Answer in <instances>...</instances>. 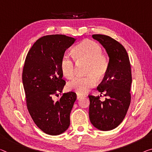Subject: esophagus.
<instances>
[{
    "instance_id": "34e87169",
    "label": "esophagus",
    "mask_w": 152,
    "mask_h": 152,
    "mask_svg": "<svg viewBox=\"0 0 152 152\" xmlns=\"http://www.w3.org/2000/svg\"><path fill=\"white\" fill-rule=\"evenodd\" d=\"M84 96H85V95L80 94H77V99H80L81 98L84 97Z\"/></svg>"
}]
</instances>
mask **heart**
Instances as JSON below:
<instances>
[{
	"label": "heart",
	"mask_w": 152,
	"mask_h": 152,
	"mask_svg": "<svg viewBox=\"0 0 152 152\" xmlns=\"http://www.w3.org/2000/svg\"><path fill=\"white\" fill-rule=\"evenodd\" d=\"M73 57L77 62H85L86 64V76L77 77L70 81L67 88L79 94L87 92L94 87L98 81L106 75L109 70V59L99 43L91 40H84L74 48ZM60 69L63 75L71 79L75 74L73 58L68 54L63 55L60 61Z\"/></svg>",
	"instance_id": "1"
}]
</instances>
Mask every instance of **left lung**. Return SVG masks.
Wrapping results in <instances>:
<instances>
[{
  "label": "left lung",
  "instance_id": "obj_1",
  "mask_svg": "<svg viewBox=\"0 0 152 152\" xmlns=\"http://www.w3.org/2000/svg\"><path fill=\"white\" fill-rule=\"evenodd\" d=\"M100 42L109 57V66L97 90L106 96L101 101L100 96L89 94V117L92 125L103 131L118 127L124 119L129 108L132 83L131 66L126 50L122 44L104 34H93Z\"/></svg>",
  "mask_w": 152,
  "mask_h": 152
}]
</instances>
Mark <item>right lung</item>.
I'll use <instances>...</instances> for the list:
<instances>
[{
	"label": "right lung",
	"mask_w": 152,
	"mask_h": 152,
	"mask_svg": "<svg viewBox=\"0 0 152 152\" xmlns=\"http://www.w3.org/2000/svg\"><path fill=\"white\" fill-rule=\"evenodd\" d=\"M75 41L63 34L41 37L26 58L22 82L27 109L35 124L50 135L64 132L70 125V113L77 99L76 93H63L60 61L65 51ZM61 94L57 102L53 95Z\"/></svg>",
	"instance_id": "add662e5"
}]
</instances>
